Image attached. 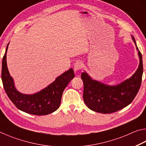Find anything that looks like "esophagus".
Listing matches in <instances>:
<instances>
[{
	"label": "esophagus",
	"instance_id": "obj_1",
	"mask_svg": "<svg viewBox=\"0 0 146 146\" xmlns=\"http://www.w3.org/2000/svg\"><path fill=\"white\" fill-rule=\"evenodd\" d=\"M82 66H83V64L82 62L77 61V62H76L75 64H74V70H75V71H78L82 69Z\"/></svg>",
	"mask_w": 146,
	"mask_h": 146
}]
</instances>
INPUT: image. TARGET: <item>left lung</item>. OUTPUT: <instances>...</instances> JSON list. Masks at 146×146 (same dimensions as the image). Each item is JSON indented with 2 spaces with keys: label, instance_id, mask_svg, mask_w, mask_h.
I'll list each match as a JSON object with an SVG mask.
<instances>
[{
  "label": "left lung",
  "instance_id": "1",
  "mask_svg": "<svg viewBox=\"0 0 146 146\" xmlns=\"http://www.w3.org/2000/svg\"><path fill=\"white\" fill-rule=\"evenodd\" d=\"M132 39L138 51L140 63L137 70L129 79L117 86H108L93 80L86 72L81 74L84 101L90 110L104 114L111 113L126 107L134 100L141 85L143 64L142 54L133 36Z\"/></svg>",
  "mask_w": 146,
  "mask_h": 146
}]
</instances>
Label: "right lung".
Instances as JSON below:
<instances>
[{
  "label": "right lung",
  "mask_w": 146,
  "mask_h": 146,
  "mask_svg": "<svg viewBox=\"0 0 146 146\" xmlns=\"http://www.w3.org/2000/svg\"><path fill=\"white\" fill-rule=\"evenodd\" d=\"M2 58L1 77L7 95L13 104L23 111L35 115L50 114L57 110L60 105L61 98L64 89L75 76L72 68L58 76L48 87L33 95L20 93L14 86L13 79L9 75L6 62V53Z\"/></svg>",
  "instance_id": "add662e5"
}]
</instances>
